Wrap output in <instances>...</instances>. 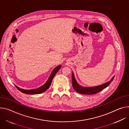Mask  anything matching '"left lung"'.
Instances as JSON below:
<instances>
[{
	"label": "left lung",
	"instance_id": "left-lung-1",
	"mask_svg": "<svg viewBox=\"0 0 129 129\" xmlns=\"http://www.w3.org/2000/svg\"><path fill=\"white\" fill-rule=\"evenodd\" d=\"M115 76L111 79L110 81L107 82L106 83H104L102 84L96 86H92V87H86V86H82L80 85L78 82L75 78L74 74L72 72V84L73 87L74 89L78 92L81 93V94H84V95H92L95 94L103 89L104 88H106L108 86H109L111 82L113 80Z\"/></svg>",
	"mask_w": 129,
	"mask_h": 129
}]
</instances>
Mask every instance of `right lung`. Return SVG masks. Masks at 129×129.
<instances>
[{"label": "right lung", "mask_w": 129, "mask_h": 129, "mask_svg": "<svg viewBox=\"0 0 129 129\" xmlns=\"http://www.w3.org/2000/svg\"><path fill=\"white\" fill-rule=\"evenodd\" d=\"M61 65H59L58 66H56V67H55L53 71H52L49 78L48 79L47 81H46V82L42 86H40V87L38 88H36V89H22V88H20L19 87H18L17 86H16V85H15V86L16 87V88L21 92L24 93H26V94H29V95H34V94H39V93H41L42 92H44V91H45L46 90H47L49 87H50L51 82L54 78V77L55 76V74L57 73V72L59 71V69L61 68Z\"/></svg>", "instance_id": "obj_1"}]
</instances>
